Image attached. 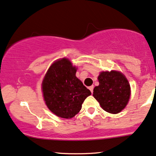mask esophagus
Masks as SVG:
<instances>
[{
  "label": "esophagus",
  "mask_w": 156,
  "mask_h": 156,
  "mask_svg": "<svg viewBox=\"0 0 156 156\" xmlns=\"http://www.w3.org/2000/svg\"><path fill=\"white\" fill-rule=\"evenodd\" d=\"M89 89H90V91H91V93H93V89H94V86L93 85V86H90V87H89Z\"/></svg>",
  "instance_id": "esophagus-1"
}]
</instances>
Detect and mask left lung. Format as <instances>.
<instances>
[{"label":"left lung","mask_w":156,"mask_h":156,"mask_svg":"<svg viewBox=\"0 0 156 156\" xmlns=\"http://www.w3.org/2000/svg\"><path fill=\"white\" fill-rule=\"evenodd\" d=\"M99 85L93 90L94 98L103 110L116 114L122 111L130 97V85L122 73L103 72L98 76Z\"/></svg>","instance_id":"1"}]
</instances>
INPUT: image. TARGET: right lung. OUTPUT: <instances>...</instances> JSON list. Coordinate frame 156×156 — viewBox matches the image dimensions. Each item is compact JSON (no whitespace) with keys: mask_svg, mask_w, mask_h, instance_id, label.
Here are the masks:
<instances>
[{"mask_svg":"<svg viewBox=\"0 0 156 156\" xmlns=\"http://www.w3.org/2000/svg\"><path fill=\"white\" fill-rule=\"evenodd\" d=\"M76 68L67 58L56 61L45 74L42 89L51 112L64 119L77 114L91 92L76 76Z\"/></svg>","mask_w":156,"mask_h":156,"instance_id":"obj_1","label":"right lung"}]
</instances>
